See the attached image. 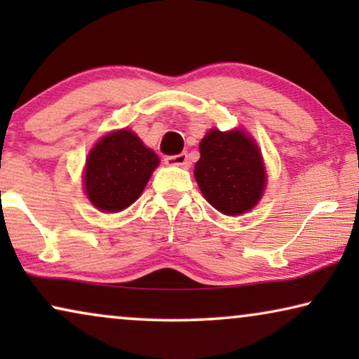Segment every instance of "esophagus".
I'll use <instances>...</instances> for the list:
<instances>
[{
    "label": "esophagus",
    "instance_id": "1",
    "mask_svg": "<svg viewBox=\"0 0 359 359\" xmlns=\"http://www.w3.org/2000/svg\"><path fill=\"white\" fill-rule=\"evenodd\" d=\"M165 163L168 166H184L188 163V155L184 154H178V155H168L165 156Z\"/></svg>",
    "mask_w": 359,
    "mask_h": 359
}]
</instances>
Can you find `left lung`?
<instances>
[{"label":"left lung","instance_id":"1","mask_svg":"<svg viewBox=\"0 0 359 359\" xmlns=\"http://www.w3.org/2000/svg\"><path fill=\"white\" fill-rule=\"evenodd\" d=\"M194 176L204 198L219 212H248L262 198L266 175L258 147L242 130H210L199 144Z\"/></svg>","mask_w":359,"mask_h":359}]
</instances>
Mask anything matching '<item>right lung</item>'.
<instances>
[{"instance_id":"add662e5","label":"right lung","mask_w":359,"mask_h":359,"mask_svg":"<svg viewBox=\"0 0 359 359\" xmlns=\"http://www.w3.org/2000/svg\"><path fill=\"white\" fill-rule=\"evenodd\" d=\"M158 156L130 130L102 137L90 151L85 168V188L93 205L104 212H119L142 194Z\"/></svg>"}]
</instances>
